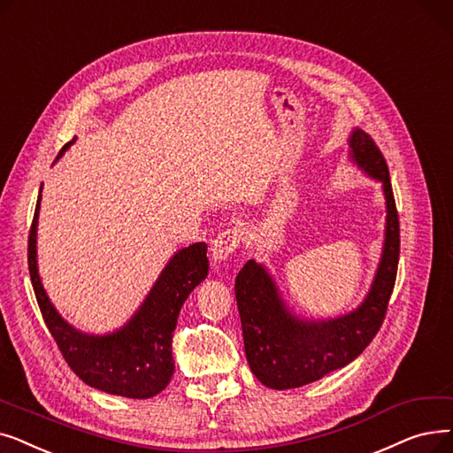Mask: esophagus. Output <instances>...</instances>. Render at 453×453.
<instances>
[{
    "mask_svg": "<svg viewBox=\"0 0 453 453\" xmlns=\"http://www.w3.org/2000/svg\"><path fill=\"white\" fill-rule=\"evenodd\" d=\"M242 234L238 228H226L218 234V238L211 243V257L215 262H223L240 247Z\"/></svg>",
    "mask_w": 453,
    "mask_h": 453,
    "instance_id": "34e87169",
    "label": "esophagus"
}]
</instances>
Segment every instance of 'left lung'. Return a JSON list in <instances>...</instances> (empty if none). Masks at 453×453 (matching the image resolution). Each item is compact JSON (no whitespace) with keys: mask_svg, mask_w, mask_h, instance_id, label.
Masks as SVG:
<instances>
[{"mask_svg":"<svg viewBox=\"0 0 453 453\" xmlns=\"http://www.w3.org/2000/svg\"><path fill=\"white\" fill-rule=\"evenodd\" d=\"M350 147L352 160L381 180L387 203L383 254L365 303L349 315L308 322L286 310L260 264L249 260L235 276L247 361L254 376L271 389L303 387L354 361L376 337L389 308L400 257V221L389 167L376 142L359 128L350 136Z\"/></svg>","mask_w":453,"mask_h":453,"instance_id":"left-lung-1","label":"left lung"}]
</instances>
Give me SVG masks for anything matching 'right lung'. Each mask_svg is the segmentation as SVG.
Returning a JSON list of instances; mask_svg holds the SVG:
<instances>
[{
	"label": "right lung",
	"mask_w": 453,
	"mask_h": 453,
	"mask_svg": "<svg viewBox=\"0 0 453 453\" xmlns=\"http://www.w3.org/2000/svg\"><path fill=\"white\" fill-rule=\"evenodd\" d=\"M72 142L60 149L58 157ZM38 210L40 196L29 230L27 264L38 308L62 357L86 385L99 391L140 400L158 395L175 371L171 342L180 308L208 274L206 243H193L171 257L142 308L121 330L109 335H86L57 313L42 288L36 269Z\"/></svg>",
	"instance_id": "obj_1"
}]
</instances>
